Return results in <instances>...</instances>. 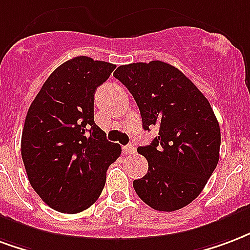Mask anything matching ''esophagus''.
Listing matches in <instances>:
<instances>
[{
	"instance_id": "34e87169",
	"label": "esophagus",
	"mask_w": 250,
	"mask_h": 250,
	"mask_svg": "<svg viewBox=\"0 0 250 250\" xmlns=\"http://www.w3.org/2000/svg\"><path fill=\"white\" fill-rule=\"evenodd\" d=\"M123 153H125V155L135 153V147L134 146H131V144H128V146H125V147H123Z\"/></svg>"
}]
</instances>
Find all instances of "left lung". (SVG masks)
<instances>
[{
  "mask_svg": "<svg viewBox=\"0 0 250 250\" xmlns=\"http://www.w3.org/2000/svg\"><path fill=\"white\" fill-rule=\"evenodd\" d=\"M139 107L144 130L159 135L138 148L148 172L134 189L151 208L172 212L200 195L220 158L219 122L203 92L172 64L162 61L123 64L114 73Z\"/></svg>",
  "mask_w": 250,
  "mask_h": 250,
  "instance_id": "8db88e82",
  "label": "left lung"
}]
</instances>
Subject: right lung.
Wrapping results in <instances>:
<instances>
[{"label":"right lung","instance_id":"add662e5","mask_svg":"<svg viewBox=\"0 0 250 250\" xmlns=\"http://www.w3.org/2000/svg\"><path fill=\"white\" fill-rule=\"evenodd\" d=\"M116 66L88 57L62 63L29 107L21 155L33 189L50 208L78 213L101 196L122 153L94 122V94Z\"/></svg>","mask_w":250,"mask_h":250}]
</instances>
